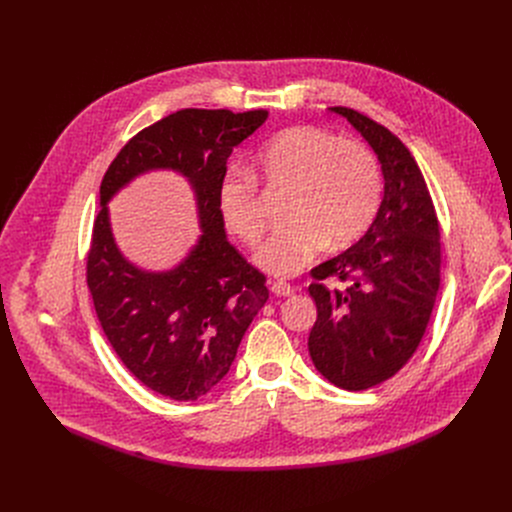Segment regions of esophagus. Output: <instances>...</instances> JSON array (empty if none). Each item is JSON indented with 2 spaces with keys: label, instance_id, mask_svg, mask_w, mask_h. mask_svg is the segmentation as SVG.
<instances>
[{
  "label": "esophagus",
  "instance_id": "1",
  "mask_svg": "<svg viewBox=\"0 0 512 512\" xmlns=\"http://www.w3.org/2000/svg\"><path fill=\"white\" fill-rule=\"evenodd\" d=\"M271 291H273V294L275 296H291V294H294V287H291L287 281H281V279H277V281H273L271 283Z\"/></svg>",
  "mask_w": 512,
  "mask_h": 512
}]
</instances>
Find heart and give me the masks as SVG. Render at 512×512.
<instances>
[{"label":"heart","mask_w":512,"mask_h":512,"mask_svg":"<svg viewBox=\"0 0 512 512\" xmlns=\"http://www.w3.org/2000/svg\"><path fill=\"white\" fill-rule=\"evenodd\" d=\"M257 174L273 190H291L287 225L257 253V265L275 275L304 269L328 243L358 241L373 225L383 198L377 154L360 141L312 125L289 127L257 154ZM218 212L231 235L255 247L267 229L259 184L241 170L229 172L216 192Z\"/></svg>","instance_id":"1"}]
</instances>
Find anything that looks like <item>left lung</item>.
I'll return each instance as SVG.
<instances>
[{"label": "left lung", "mask_w": 512, "mask_h": 512, "mask_svg": "<svg viewBox=\"0 0 512 512\" xmlns=\"http://www.w3.org/2000/svg\"><path fill=\"white\" fill-rule=\"evenodd\" d=\"M346 117L379 156L385 196L364 237L310 271L318 318L308 350L318 373L346 391L397 375L417 350L440 289V223L407 145L385 125L348 107ZM338 278L344 290L323 281Z\"/></svg>", "instance_id": "8db88e82"}]
</instances>
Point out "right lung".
Here are the masks:
<instances>
[{
  "instance_id": "add662e5",
  "label": "right lung",
  "mask_w": 512,
  "mask_h": 512,
  "mask_svg": "<svg viewBox=\"0 0 512 512\" xmlns=\"http://www.w3.org/2000/svg\"><path fill=\"white\" fill-rule=\"evenodd\" d=\"M265 109H180L135 133L107 168L87 253V285L101 328L129 373L176 401H196L221 381L265 306L267 277L227 241L218 184L233 148ZM156 167L184 173L197 192L203 237L172 272L133 268L114 247L104 204L131 177Z\"/></svg>"
}]
</instances>
